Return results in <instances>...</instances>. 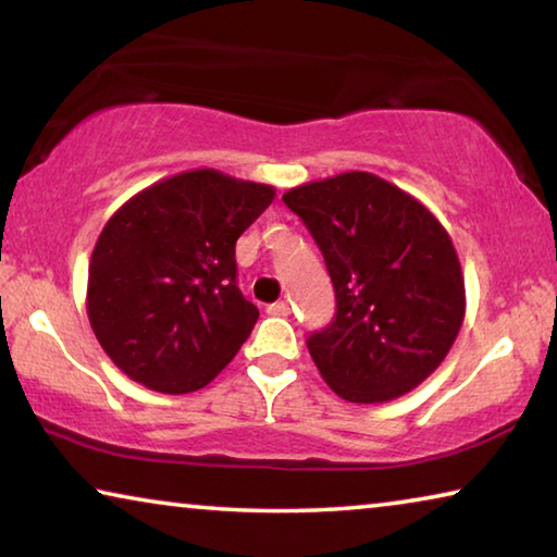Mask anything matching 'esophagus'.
<instances>
[{
  "label": "esophagus",
  "instance_id": "esophagus-1",
  "mask_svg": "<svg viewBox=\"0 0 557 557\" xmlns=\"http://www.w3.org/2000/svg\"><path fill=\"white\" fill-rule=\"evenodd\" d=\"M268 314H270V317H287V314H289V305H287L285 299L275 301V305L268 307Z\"/></svg>",
  "mask_w": 557,
  "mask_h": 557
}]
</instances>
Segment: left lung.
I'll use <instances>...</instances> for the list:
<instances>
[{"mask_svg":"<svg viewBox=\"0 0 557 557\" xmlns=\"http://www.w3.org/2000/svg\"><path fill=\"white\" fill-rule=\"evenodd\" d=\"M322 250L336 317L307 338L322 379L348 403H388L445 361L465 322L455 245L414 196L346 172L282 196Z\"/></svg>","mask_w":557,"mask_h":557,"instance_id":"1","label":"left lung"}]
</instances>
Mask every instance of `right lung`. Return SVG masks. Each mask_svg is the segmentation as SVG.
Wrapping results in <instances>:
<instances>
[{"instance_id": "1", "label": "right lung", "mask_w": 557, "mask_h": 557, "mask_svg": "<svg viewBox=\"0 0 557 557\" xmlns=\"http://www.w3.org/2000/svg\"><path fill=\"white\" fill-rule=\"evenodd\" d=\"M275 199L215 169L162 178L112 213L92 248L88 319L122 373L157 393L209 385L258 322L235 240Z\"/></svg>"}]
</instances>
